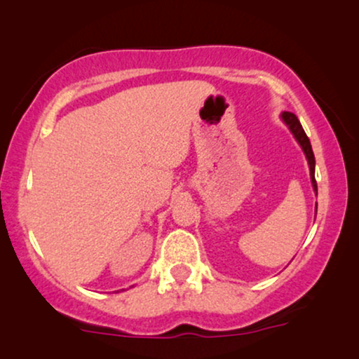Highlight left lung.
I'll use <instances>...</instances> for the list:
<instances>
[{
  "instance_id": "left-lung-1",
  "label": "left lung",
  "mask_w": 359,
  "mask_h": 359,
  "mask_svg": "<svg viewBox=\"0 0 359 359\" xmlns=\"http://www.w3.org/2000/svg\"><path fill=\"white\" fill-rule=\"evenodd\" d=\"M280 118H282V121L285 123L288 126V130H290V133L294 135V138L297 140V143L302 148L304 155H306L307 158V163H309V170H311V182H312V189H314L316 196H317V182H316V158H314V151H312V147H311V142H309L306 131H304L302 125H300V121L295 116L294 113H288V111H283L282 114H280ZM316 212H317V204H316Z\"/></svg>"
}]
</instances>
